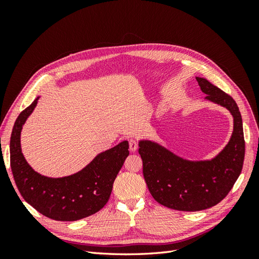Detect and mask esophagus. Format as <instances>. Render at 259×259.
<instances>
[{"label": "esophagus", "instance_id": "34e87169", "mask_svg": "<svg viewBox=\"0 0 259 259\" xmlns=\"http://www.w3.org/2000/svg\"><path fill=\"white\" fill-rule=\"evenodd\" d=\"M130 150L131 151H133V152H135L137 149H138V140H136V139H134V138H132V139H130Z\"/></svg>", "mask_w": 259, "mask_h": 259}]
</instances>
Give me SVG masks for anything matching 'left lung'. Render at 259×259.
<instances>
[{"instance_id":"obj_1","label":"left lung","mask_w":259,"mask_h":259,"mask_svg":"<svg viewBox=\"0 0 259 259\" xmlns=\"http://www.w3.org/2000/svg\"><path fill=\"white\" fill-rule=\"evenodd\" d=\"M206 99L226 107L233 115L230 142L215 159L184 160L152 142H140L143 173L153 199L168 208L197 211L215 206L230 192L244 162L242 117L233 98L207 80L197 77Z\"/></svg>"}]
</instances>
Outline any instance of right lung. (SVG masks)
I'll return each mask as SVG.
<instances>
[{
  "instance_id": "add662e5",
  "label": "right lung",
  "mask_w": 259,
  "mask_h": 259,
  "mask_svg": "<svg viewBox=\"0 0 259 259\" xmlns=\"http://www.w3.org/2000/svg\"><path fill=\"white\" fill-rule=\"evenodd\" d=\"M36 100L18 115L11 136V167L21 197L38 213L54 221L74 222L97 213L110 198L114 179L130 154L128 143L123 142L100 153L74 175L41 176L29 166L20 149L21 127Z\"/></svg>"
}]
</instances>
